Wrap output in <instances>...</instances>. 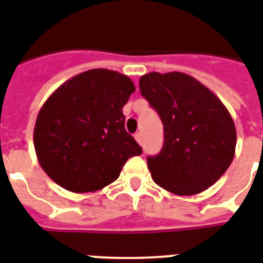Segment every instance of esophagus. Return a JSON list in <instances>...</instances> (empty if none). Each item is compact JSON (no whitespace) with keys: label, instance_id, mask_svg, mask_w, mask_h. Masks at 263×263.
<instances>
[{"label":"esophagus","instance_id":"1","mask_svg":"<svg viewBox=\"0 0 263 263\" xmlns=\"http://www.w3.org/2000/svg\"><path fill=\"white\" fill-rule=\"evenodd\" d=\"M135 139H136V142H138V143L142 144V142H143V136H142V132H136Z\"/></svg>","mask_w":263,"mask_h":263}]
</instances>
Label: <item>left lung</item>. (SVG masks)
Wrapping results in <instances>:
<instances>
[{
  "instance_id": "8db88e82",
  "label": "left lung",
  "mask_w": 263,
  "mask_h": 263,
  "mask_svg": "<svg viewBox=\"0 0 263 263\" xmlns=\"http://www.w3.org/2000/svg\"><path fill=\"white\" fill-rule=\"evenodd\" d=\"M140 92L164 124V146L147 157L154 183L175 195H195L232 164L236 128L220 98L183 72H150Z\"/></svg>"
}]
</instances>
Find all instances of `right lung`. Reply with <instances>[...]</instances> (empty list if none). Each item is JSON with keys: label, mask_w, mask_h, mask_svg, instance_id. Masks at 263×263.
<instances>
[{"label": "right lung", "mask_w": 263, "mask_h": 263, "mask_svg": "<svg viewBox=\"0 0 263 263\" xmlns=\"http://www.w3.org/2000/svg\"><path fill=\"white\" fill-rule=\"evenodd\" d=\"M132 80L109 69H90L61 84L43 103L34 128L39 165L68 191L92 192L120 176L128 158L142 154L124 127L123 106Z\"/></svg>", "instance_id": "add662e5"}]
</instances>
